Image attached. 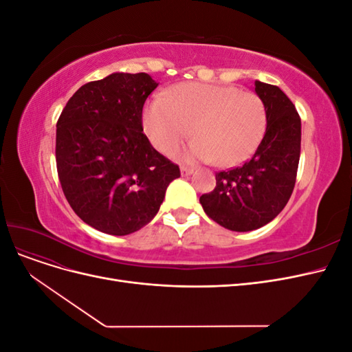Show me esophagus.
I'll use <instances>...</instances> for the list:
<instances>
[{
    "label": "esophagus",
    "mask_w": 352,
    "mask_h": 352,
    "mask_svg": "<svg viewBox=\"0 0 352 352\" xmlns=\"http://www.w3.org/2000/svg\"><path fill=\"white\" fill-rule=\"evenodd\" d=\"M180 173H182V176H189L194 173V168L188 166H180Z\"/></svg>",
    "instance_id": "obj_1"
}]
</instances>
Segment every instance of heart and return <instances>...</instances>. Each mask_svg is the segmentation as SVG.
I'll return each instance as SVG.
<instances>
[{
	"label": "heart",
	"mask_w": 352,
	"mask_h": 352,
	"mask_svg": "<svg viewBox=\"0 0 352 352\" xmlns=\"http://www.w3.org/2000/svg\"><path fill=\"white\" fill-rule=\"evenodd\" d=\"M146 136L158 151L172 153L190 135L185 155L220 167L236 166L257 150L267 113L257 94L235 87L182 83L155 95L142 113Z\"/></svg>",
	"instance_id": "obj_1"
}]
</instances>
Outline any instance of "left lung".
Instances as JSON below:
<instances>
[{"mask_svg": "<svg viewBox=\"0 0 352 352\" xmlns=\"http://www.w3.org/2000/svg\"><path fill=\"white\" fill-rule=\"evenodd\" d=\"M255 92L267 113L258 148L241 167L216 173V188L199 197L210 219L235 232L267 225L285 208L301 154V119L292 101L278 87L260 80H255Z\"/></svg>", "mask_w": 352, "mask_h": 352, "instance_id": "1", "label": "left lung"}]
</instances>
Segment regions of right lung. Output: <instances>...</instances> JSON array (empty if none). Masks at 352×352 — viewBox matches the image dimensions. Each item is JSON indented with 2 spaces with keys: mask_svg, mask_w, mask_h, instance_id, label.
Wrapping results in <instances>:
<instances>
[{
  "mask_svg": "<svg viewBox=\"0 0 352 352\" xmlns=\"http://www.w3.org/2000/svg\"><path fill=\"white\" fill-rule=\"evenodd\" d=\"M157 87L146 73H113L80 87L58 117L63 192L87 225L109 235H129L150 223L180 176L142 133L144 104Z\"/></svg>",
  "mask_w": 352,
  "mask_h": 352,
  "instance_id": "obj_1",
  "label": "right lung"
}]
</instances>
